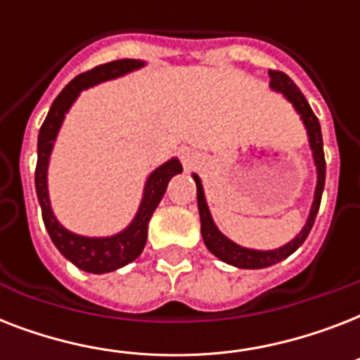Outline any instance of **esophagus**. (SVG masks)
Masks as SVG:
<instances>
[{"instance_id":"obj_1","label":"esophagus","mask_w":360,"mask_h":360,"mask_svg":"<svg viewBox=\"0 0 360 360\" xmlns=\"http://www.w3.org/2000/svg\"><path fill=\"white\" fill-rule=\"evenodd\" d=\"M181 162H183L185 169H192L198 166V162H200V157H198L196 151L185 149V151L181 153Z\"/></svg>"}]
</instances>
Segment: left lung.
<instances>
[{
  "mask_svg": "<svg viewBox=\"0 0 360 360\" xmlns=\"http://www.w3.org/2000/svg\"><path fill=\"white\" fill-rule=\"evenodd\" d=\"M269 76H271V89L273 91L282 93L291 104L293 108L297 110V114L301 115L302 123L307 127L308 132V141H310V149H312L314 155V164H316V169H318V185H316V192H314V202L312 209H310V214H308V220L304 228L301 230V233L295 237L293 240H290L288 245L280 246V248H274V250H252V248H245V246L236 245L233 240H230L224 233H220L219 228L214 226L213 217L209 213L207 202H205V194H203L202 181L196 174L192 175L194 181H196V194H198V209H200V220H202V237L205 246L209 248L211 254L222 259V262L230 263L233 267L239 269H263L271 267L274 263L282 262L288 256H291L293 252L299 248V246L307 240L308 233L312 230L314 220H316V214L319 211V203H321V194H323L325 186V155H323V138H321V127H319V121L316 117V114L310 108V104L304 98V95L301 93V89L295 86V82L291 80L290 76L280 72V70H269Z\"/></svg>",
  "mask_w": 360,
  "mask_h": 360,
  "instance_id": "1",
  "label": "left lung"
}]
</instances>
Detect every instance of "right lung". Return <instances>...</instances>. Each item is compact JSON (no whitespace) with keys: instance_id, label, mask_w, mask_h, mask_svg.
Here are the masks:
<instances>
[{"instance_id":"1","label":"right lung","mask_w":360,"mask_h":360,"mask_svg":"<svg viewBox=\"0 0 360 360\" xmlns=\"http://www.w3.org/2000/svg\"><path fill=\"white\" fill-rule=\"evenodd\" d=\"M143 61L140 59H117L110 63L98 65L95 69L82 72L75 80L65 86V89L59 93L56 101L52 103V108L48 112L46 120L39 130V140H37V169H35V188L37 198L41 203L42 220L46 226L48 236L52 239L61 254L69 262H72L78 269L87 271L93 274H103L115 271V269L124 267L127 263L134 262L140 256L147 240V226L151 220L155 209L162 200L164 192L168 188L169 179L174 175L183 172V166L177 158H172L162 166H158L146 181L143 188V198H141L138 213L132 219L127 228L112 237H84L76 236L72 231L65 230L59 224L58 219L53 217V211L50 207V198H48V160L52 153L53 141L59 132V127L63 123L65 114L69 112L82 89L97 86L101 82L114 80L120 76L132 72V70L143 67Z\"/></svg>"}]
</instances>
